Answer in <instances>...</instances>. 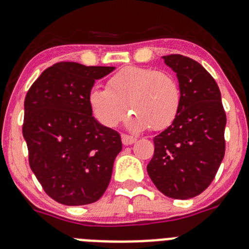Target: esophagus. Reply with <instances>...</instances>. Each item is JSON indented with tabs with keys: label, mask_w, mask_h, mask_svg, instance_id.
<instances>
[{
	"label": "esophagus",
	"mask_w": 249,
	"mask_h": 249,
	"mask_svg": "<svg viewBox=\"0 0 249 249\" xmlns=\"http://www.w3.org/2000/svg\"><path fill=\"white\" fill-rule=\"evenodd\" d=\"M137 138L133 137V136H128V135H122V143L124 146H129V144L135 143Z\"/></svg>",
	"instance_id": "1"
}]
</instances>
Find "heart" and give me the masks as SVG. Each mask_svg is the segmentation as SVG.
Returning <instances> with one entry per match:
<instances>
[{"label": "heart", "instance_id": "1", "mask_svg": "<svg viewBox=\"0 0 249 249\" xmlns=\"http://www.w3.org/2000/svg\"><path fill=\"white\" fill-rule=\"evenodd\" d=\"M92 113L108 128L117 127L128 113L129 128L163 131L179 113L182 94L179 83L168 72L156 68L127 66L114 72L106 89L89 93Z\"/></svg>", "mask_w": 249, "mask_h": 249}]
</instances>
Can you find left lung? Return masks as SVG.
Returning a JSON list of instances; mask_svg holds the SVG:
<instances>
[{
    "instance_id": "left-lung-1",
    "label": "left lung",
    "mask_w": 249,
    "mask_h": 249,
    "mask_svg": "<svg viewBox=\"0 0 249 249\" xmlns=\"http://www.w3.org/2000/svg\"><path fill=\"white\" fill-rule=\"evenodd\" d=\"M163 58L177 73L182 102L175 122L153 138L147 172L169 198H192L212 183L221 166L227 117L218 85L201 63L182 54Z\"/></svg>"
}]
</instances>
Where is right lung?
Returning a JSON list of instances; mask_svg holds the SVG:
<instances>
[{"mask_svg":"<svg viewBox=\"0 0 249 249\" xmlns=\"http://www.w3.org/2000/svg\"><path fill=\"white\" fill-rule=\"evenodd\" d=\"M113 70L54 63L26 94L22 133L28 163L43 191L58 203H93L111 181L121 136L94 120L89 97L94 81Z\"/></svg>","mask_w":249,"mask_h":249,"instance_id":"obj_1","label":"right lung"}]
</instances>
